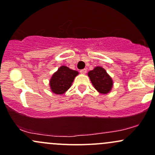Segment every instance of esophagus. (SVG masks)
<instances>
[{"mask_svg":"<svg viewBox=\"0 0 155 155\" xmlns=\"http://www.w3.org/2000/svg\"><path fill=\"white\" fill-rule=\"evenodd\" d=\"M87 72V70L86 69H83V70H80V73H82V74H85Z\"/></svg>","mask_w":155,"mask_h":155,"instance_id":"34e87169","label":"esophagus"}]
</instances>
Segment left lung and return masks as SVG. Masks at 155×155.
Wrapping results in <instances>:
<instances>
[{
  "label": "left lung",
  "instance_id": "obj_1",
  "mask_svg": "<svg viewBox=\"0 0 155 155\" xmlns=\"http://www.w3.org/2000/svg\"><path fill=\"white\" fill-rule=\"evenodd\" d=\"M92 85L98 92L108 94L112 90L113 81L105 70L101 67H96L87 73Z\"/></svg>",
  "mask_w": 155,
  "mask_h": 155
}]
</instances>
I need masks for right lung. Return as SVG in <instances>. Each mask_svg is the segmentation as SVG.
Masks as SVG:
<instances>
[{"mask_svg":"<svg viewBox=\"0 0 155 155\" xmlns=\"http://www.w3.org/2000/svg\"><path fill=\"white\" fill-rule=\"evenodd\" d=\"M78 74L79 73L77 71L71 70L68 67H60L50 79V89L56 94H63L70 88Z\"/></svg>","mask_w":155,"mask_h":155,"instance_id":"obj_1","label":"right lung"}]
</instances>
